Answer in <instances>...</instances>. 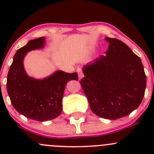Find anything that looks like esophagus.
<instances>
[{"label":"esophagus","instance_id":"obj_1","mask_svg":"<svg viewBox=\"0 0 154 154\" xmlns=\"http://www.w3.org/2000/svg\"><path fill=\"white\" fill-rule=\"evenodd\" d=\"M77 73H78L79 79L80 80V79L83 77V71H82L81 68H77Z\"/></svg>","mask_w":154,"mask_h":154}]
</instances>
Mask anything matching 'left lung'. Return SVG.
<instances>
[{
    "mask_svg": "<svg viewBox=\"0 0 154 154\" xmlns=\"http://www.w3.org/2000/svg\"><path fill=\"white\" fill-rule=\"evenodd\" d=\"M109 47L83 67L80 85L90 109L99 117L116 120L128 116L140 105L146 88L141 59L123 42L106 37Z\"/></svg>",
    "mask_w": 154,
    "mask_h": 154,
    "instance_id": "1",
    "label": "left lung"
}]
</instances>
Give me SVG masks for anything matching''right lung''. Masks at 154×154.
I'll return each mask as SVG.
<instances>
[{
	"mask_svg": "<svg viewBox=\"0 0 154 154\" xmlns=\"http://www.w3.org/2000/svg\"><path fill=\"white\" fill-rule=\"evenodd\" d=\"M45 37L30 40L17 51L7 76V92L14 108L25 117L38 122L52 120L62 112L64 90L69 80H78L76 72L57 71L36 80L29 77L23 66L27 52L44 47Z\"/></svg>",
	"mask_w": 154,
	"mask_h": 154,
	"instance_id": "add662e5",
	"label": "right lung"
}]
</instances>
